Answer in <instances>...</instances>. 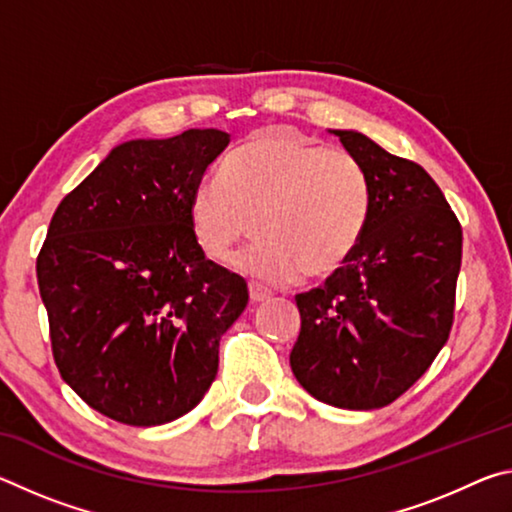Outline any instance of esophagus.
<instances>
[{"label": "esophagus", "mask_w": 512, "mask_h": 512, "mask_svg": "<svg viewBox=\"0 0 512 512\" xmlns=\"http://www.w3.org/2000/svg\"><path fill=\"white\" fill-rule=\"evenodd\" d=\"M248 293H250V302H255V305H257V302H264V300L271 298V291L259 287V284H255V282L248 284Z\"/></svg>", "instance_id": "34e87169"}]
</instances>
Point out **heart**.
<instances>
[{
	"instance_id": "obj_1",
	"label": "heart",
	"mask_w": 512,
	"mask_h": 512,
	"mask_svg": "<svg viewBox=\"0 0 512 512\" xmlns=\"http://www.w3.org/2000/svg\"><path fill=\"white\" fill-rule=\"evenodd\" d=\"M221 176L189 196V225L205 257H228L255 219L259 239L232 266L257 282H323L352 262L372 207L370 176L352 153L273 126L241 142Z\"/></svg>"
}]
</instances>
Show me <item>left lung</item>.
<instances>
[{
	"instance_id": "8db88e82",
	"label": "left lung",
	"mask_w": 512,
	"mask_h": 512,
	"mask_svg": "<svg viewBox=\"0 0 512 512\" xmlns=\"http://www.w3.org/2000/svg\"><path fill=\"white\" fill-rule=\"evenodd\" d=\"M368 171L370 219L352 262L296 296L300 334L291 370L336 409L395 402L447 343L461 271V223L420 164L359 131H329Z\"/></svg>"
}]
</instances>
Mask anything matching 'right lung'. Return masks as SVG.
<instances>
[{"label": "right lung", "instance_id": "right-lung-1", "mask_svg": "<svg viewBox=\"0 0 512 512\" xmlns=\"http://www.w3.org/2000/svg\"><path fill=\"white\" fill-rule=\"evenodd\" d=\"M228 144L216 128L128 140L49 223L36 271L56 366L112 420L158 427L192 411L248 305L244 277L205 257L187 212Z\"/></svg>", "mask_w": 512, "mask_h": 512}]
</instances>
